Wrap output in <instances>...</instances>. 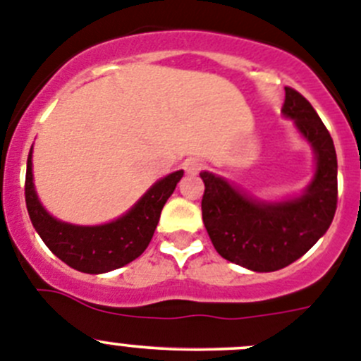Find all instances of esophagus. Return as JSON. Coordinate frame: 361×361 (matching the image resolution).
I'll return each instance as SVG.
<instances>
[{
	"mask_svg": "<svg viewBox=\"0 0 361 361\" xmlns=\"http://www.w3.org/2000/svg\"><path fill=\"white\" fill-rule=\"evenodd\" d=\"M183 169H185V173L187 174H197L203 169V164H201L200 160H196V158H188V160H185L183 164Z\"/></svg>",
	"mask_w": 361,
	"mask_h": 361,
	"instance_id": "obj_1",
	"label": "esophagus"
}]
</instances>
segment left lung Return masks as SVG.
I'll use <instances>...</instances> for the list:
<instances>
[{"mask_svg": "<svg viewBox=\"0 0 361 361\" xmlns=\"http://www.w3.org/2000/svg\"><path fill=\"white\" fill-rule=\"evenodd\" d=\"M282 115L311 145L314 173L300 194L259 200L233 181L203 171L204 228L221 257L252 271H277L300 259L327 232L338 194L333 138L310 102L286 87Z\"/></svg>", "mask_w": 361, "mask_h": 361, "instance_id": "8db88e82", "label": "left lung"}]
</instances>
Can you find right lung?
Masks as SVG:
<instances>
[{
  "label": "right lung",
  "instance_id": "add662e5",
  "mask_svg": "<svg viewBox=\"0 0 361 361\" xmlns=\"http://www.w3.org/2000/svg\"><path fill=\"white\" fill-rule=\"evenodd\" d=\"M181 176L183 171H176L158 180L128 212L109 223L93 226L71 225L51 216L39 201L30 149L25 200L32 225L51 253L77 271L97 275L122 268L140 257L157 230L164 204L174 192Z\"/></svg>",
  "mask_w": 361,
  "mask_h": 361
}]
</instances>
